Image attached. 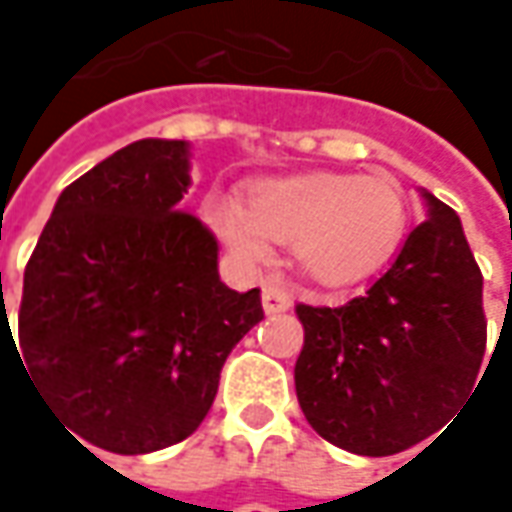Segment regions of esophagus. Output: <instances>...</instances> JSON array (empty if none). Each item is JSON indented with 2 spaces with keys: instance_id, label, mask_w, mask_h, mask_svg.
<instances>
[{
  "instance_id": "1",
  "label": "esophagus",
  "mask_w": 512,
  "mask_h": 512,
  "mask_svg": "<svg viewBox=\"0 0 512 512\" xmlns=\"http://www.w3.org/2000/svg\"><path fill=\"white\" fill-rule=\"evenodd\" d=\"M262 305L265 313H285L293 305V293L282 279H267L262 287Z\"/></svg>"
}]
</instances>
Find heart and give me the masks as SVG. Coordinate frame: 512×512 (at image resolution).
<instances>
[{
    "label": "heart",
    "mask_w": 512,
    "mask_h": 512,
    "mask_svg": "<svg viewBox=\"0 0 512 512\" xmlns=\"http://www.w3.org/2000/svg\"><path fill=\"white\" fill-rule=\"evenodd\" d=\"M205 219L236 259L259 262L267 242L296 245L316 282L353 285L390 259L407 210L402 190L387 179L302 173L250 185L247 210L210 202Z\"/></svg>",
    "instance_id": "1"
}]
</instances>
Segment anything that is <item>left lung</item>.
I'll return each mask as SVG.
<instances>
[{
  "instance_id": "obj_1",
  "label": "left lung",
  "mask_w": 512,
  "mask_h": 512,
  "mask_svg": "<svg viewBox=\"0 0 512 512\" xmlns=\"http://www.w3.org/2000/svg\"><path fill=\"white\" fill-rule=\"evenodd\" d=\"M424 199L430 216L362 296L296 305L299 407L322 439L359 456H393L433 436L482 370V270L453 207Z\"/></svg>"
}]
</instances>
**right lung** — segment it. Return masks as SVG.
<instances>
[{
    "label": "right lung",
    "instance_id": "add662e5",
    "mask_svg": "<svg viewBox=\"0 0 512 512\" xmlns=\"http://www.w3.org/2000/svg\"><path fill=\"white\" fill-rule=\"evenodd\" d=\"M187 185L185 142L116 150L62 190L25 267L19 353L53 413L108 453L185 442L265 319L259 287L219 279L216 236L179 210Z\"/></svg>",
    "mask_w": 512,
    "mask_h": 512
}]
</instances>
